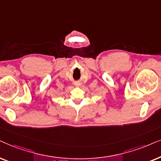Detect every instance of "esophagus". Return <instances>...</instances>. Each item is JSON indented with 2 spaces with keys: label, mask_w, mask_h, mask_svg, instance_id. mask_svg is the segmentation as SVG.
<instances>
[{
  "label": "esophagus",
  "mask_w": 161,
  "mask_h": 161,
  "mask_svg": "<svg viewBox=\"0 0 161 161\" xmlns=\"http://www.w3.org/2000/svg\"><path fill=\"white\" fill-rule=\"evenodd\" d=\"M79 85H80V83L79 82H76V84H75V86H76V87H79Z\"/></svg>",
  "instance_id": "esophagus-1"
}]
</instances>
